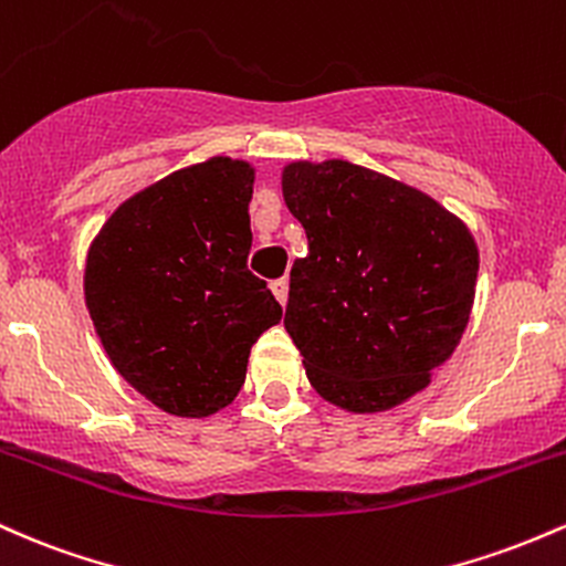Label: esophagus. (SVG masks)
<instances>
[{"label": "esophagus", "instance_id": "esophagus-1", "mask_svg": "<svg viewBox=\"0 0 566 566\" xmlns=\"http://www.w3.org/2000/svg\"><path fill=\"white\" fill-rule=\"evenodd\" d=\"M270 289H272V296H275V300L285 307V302H289V281H285V277H281V281H272Z\"/></svg>", "mask_w": 566, "mask_h": 566}]
</instances>
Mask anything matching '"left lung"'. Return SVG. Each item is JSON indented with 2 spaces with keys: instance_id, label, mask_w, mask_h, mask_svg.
<instances>
[{
  "instance_id": "left-lung-1",
  "label": "left lung",
  "mask_w": 566,
  "mask_h": 566,
  "mask_svg": "<svg viewBox=\"0 0 566 566\" xmlns=\"http://www.w3.org/2000/svg\"><path fill=\"white\" fill-rule=\"evenodd\" d=\"M283 200L310 249L291 270L283 317L310 382L350 411L415 396L468 326L479 275L468 227L345 160L289 165Z\"/></svg>"
}]
</instances>
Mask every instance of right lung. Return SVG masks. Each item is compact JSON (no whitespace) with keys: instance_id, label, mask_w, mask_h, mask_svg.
Masks as SVG:
<instances>
[{"instance_id":"1","label":"right lung","mask_w":566,"mask_h":566,"mask_svg":"<svg viewBox=\"0 0 566 566\" xmlns=\"http://www.w3.org/2000/svg\"><path fill=\"white\" fill-rule=\"evenodd\" d=\"M251 165L176 170L112 213L93 240L85 300L114 368L176 417L234 401L253 342L283 310L249 270Z\"/></svg>"}]
</instances>
